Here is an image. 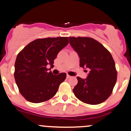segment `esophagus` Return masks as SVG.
I'll return each instance as SVG.
<instances>
[{
  "mask_svg": "<svg viewBox=\"0 0 131 131\" xmlns=\"http://www.w3.org/2000/svg\"><path fill=\"white\" fill-rule=\"evenodd\" d=\"M70 77H71L70 75H67V79H69V78H70Z\"/></svg>",
  "mask_w": 131,
  "mask_h": 131,
  "instance_id": "esophagus-1",
  "label": "esophagus"
}]
</instances>
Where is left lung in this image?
<instances>
[{
    "instance_id": "8db88e82",
    "label": "left lung",
    "mask_w": 131,
    "mask_h": 131,
    "mask_svg": "<svg viewBox=\"0 0 131 131\" xmlns=\"http://www.w3.org/2000/svg\"><path fill=\"white\" fill-rule=\"evenodd\" d=\"M70 43L80 58V67L90 70L87 79L77 77L73 89L82 102L98 105L112 93L117 81L115 63L110 52L98 41L90 37H69Z\"/></svg>"
}]
</instances>
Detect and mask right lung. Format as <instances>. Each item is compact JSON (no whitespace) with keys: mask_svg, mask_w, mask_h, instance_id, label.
Listing matches in <instances>:
<instances>
[{"mask_svg":"<svg viewBox=\"0 0 131 131\" xmlns=\"http://www.w3.org/2000/svg\"><path fill=\"white\" fill-rule=\"evenodd\" d=\"M68 41L67 37L38 39L18 53L14 64V79L19 92L27 101L39 103L56 94L67 74L53 75L51 71L48 72L47 65L54 67L58 52L68 45Z\"/></svg>","mask_w":131,"mask_h":131,"instance_id":"add662e5","label":"right lung"}]
</instances>
